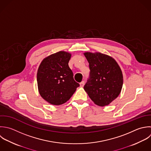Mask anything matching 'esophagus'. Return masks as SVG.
<instances>
[{
	"mask_svg": "<svg viewBox=\"0 0 151 151\" xmlns=\"http://www.w3.org/2000/svg\"><path fill=\"white\" fill-rule=\"evenodd\" d=\"M85 85V81H82L81 83H80V86L81 87H83Z\"/></svg>",
	"mask_w": 151,
	"mask_h": 151,
	"instance_id": "esophagus-1",
	"label": "esophagus"
}]
</instances>
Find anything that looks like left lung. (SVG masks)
Segmentation results:
<instances>
[{"label":"left lung","mask_w":151,"mask_h":151,"mask_svg":"<svg viewBox=\"0 0 151 151\" xmlns=\"http://www.w3.org/2000/svg\"><path fill=\"white\" fill-rule=\"evenodd\" d=\"M89 62V77L84 89L97 105H108L120 94L123 85L122 70L112 57L99 53L85 52Z\"/></svg>","instance_id":"left-lung-1"}]
</instances>
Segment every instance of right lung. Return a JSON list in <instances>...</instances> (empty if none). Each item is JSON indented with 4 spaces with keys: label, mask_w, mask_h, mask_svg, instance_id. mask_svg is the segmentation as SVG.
I'll list each match as a JSON object with an SVG mask.
<instances>
[{
    "label": "right lung",
    "mask_w": 151,
    "mask_h": 151,
    "mask_svg": "<svg viewBox=\"0 0 151 151\" xmlns=\"http://www.w3.org/2000/svg\"><path fill=\"white\" fill-rule=\"evenodd\" d=\"M71 54L60 51L45 58L39 65L37 82L39 93L54 105L67 102L79 86L68 65Z\"/></svg>",
    "instance_id": "right-lung-1"
}]
</instances>
